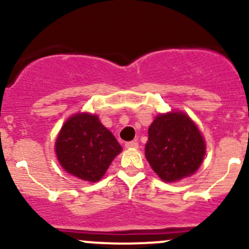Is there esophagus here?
<instances>
[{
	"mask_svg": "<svg viewBox=\"0 0 249 249\" xmlns=\"http://www.w3.org/2000/svg\"><path fill=\"white\" fill-rule=\"evenodd\" d=\"M125 147L126 148H139V143L136 141H130V142L125 143Z\"/></svg>",
	"mask_w": 249,
	"mask_h": 249,
	"instance_id": "34e87169",
	"label": "esophagus"
}]
</instances>
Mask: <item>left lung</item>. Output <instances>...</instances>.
Masks as SVG:
<instances>
[{
    "mask_svg": "<svg viewBox=\"0 0 249 249\" xmlns=\"http://www.w3.org/2000/svg\"><path fill=\"white\" fill-rule=\"evenodd\" d=\"M205 141L184 113L159 114L148 129L145 158L165 182L193 175L205 157Z\"/></svg>",
    "mask_w": 249,
    "mask_h": 249,
    "instance_id": "1",
    "label": "left lung"
}]
</instances>
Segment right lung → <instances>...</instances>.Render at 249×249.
I'll use <instances>...</instances> for the list:
<instances>
[{"label":"right lung","mask_w":249,"mask_h":249,"mask_svg":"<svg viewBox=\"0 0 249 249\" xmlns=\"http://www.w3.org/2000/svg\"><path fill=\"white\" fill-rule=\"evenodd\" d=\"M55 150L65 171L79 179L97 182L122 147L97 115L79 113L61 127Z\"/></svg>","instance_id":"add662e5"}]
</instances>
